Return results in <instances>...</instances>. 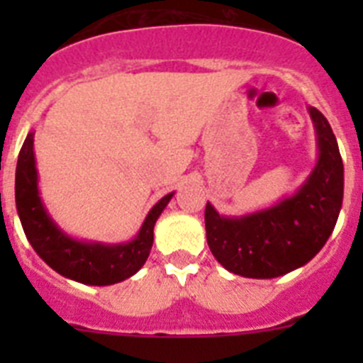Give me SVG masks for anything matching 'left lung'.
I'll list each match as a JSON object with an SVG mask.
<instances>
[{"label": "left lung", "instance_id": "left-lung-1", "mask_svg": "<svg viewBox=\"0 0 363 363\" xmlns=\"http://www.w3.org/2000/svg\"><path fill=\"white\" fill-rule=\"evenodd\" d=\"M318 138V163L296 194L245 216H220L205 207L207 243L227 271L277 278L306 265L331 236L344 200V163L331 125L309 107Z\"/></svg>", "mask_w": 363, "mask_h": 363}]
</instances>
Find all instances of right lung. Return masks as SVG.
<instances>
[{
  "label": "right lung",
  "instance_id": "obj_1",
  "mask_svg": "<svg viewBox=\"0 0 363 363\" xmlns=\"http://www.w3.org/2000/svg\"><path fill=\"white\" fill-rule=\"evenodd\" d=\"M172 194L163 196L147 214L133 242L107 245L70 238L47 214L38 191L34 160V133H28L16 167V207L28 242L45 264L62 277L86 285H112L136 274L149 258L154 242V223Z\"/></svg>",
  "mask_w": 363,
  "mask_h": 363
}]
</instances>
